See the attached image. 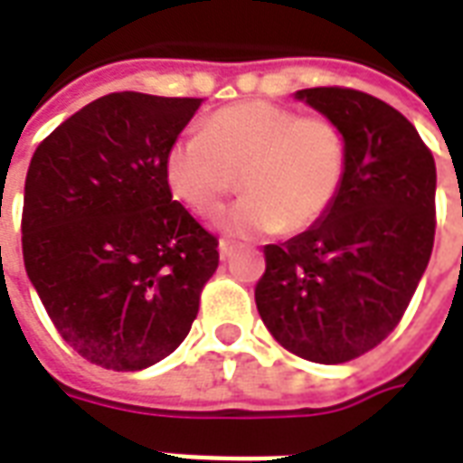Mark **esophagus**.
<instances>
[{
	"label": "esophagus",
	"mask_w": 463,
	"mask_h": 463,
	"mask_svg": "<svg viewBox=\"0 0 463 463\" xmlns=\"http://www.w3.org/2000/svg\"><path fill=\"white\" fill-rule=\"evenodd\" d=\"M218 250H221L222 260H228L232 252H235V245H232L231 241H221V245H218Z\"/></svg>",
	"instance_id": "esophagus-1"
}]
</instances>
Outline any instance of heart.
<instances>
[{"instance_id": "b5f03b06", "label": "heart", "mask_w": 463, "mask_h": 463, "mask_svg": "<svg viewBox=\"0 0 463 463\" xmlns=\"http://www.w3.org/2000/svg\"><path fill=\"white\" fill-rule=\"evenodd\" d=\"M345 171L337 123L270 101L218 109L201 133L181 136L165 153V181L198 218H215L241 183L248 195L228 213L225 231L242 238L312 228L337 201Z\"/></svg>"}]
</instances>
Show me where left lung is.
Here are the masks:
<instances>
[{
	"label": "left lung",
	"instance_id": "1",
	"mask_svg": "<svg viewBox=\"0 0 463 463\" xmlns=\"http://www.w3.org/2000/svg\"><path fill=\"white\" fill-rule=\"evenodd\" d=\"M295 96L340 126L347 171L320 222L265 245L255 305L288 352L342 364L387 340L427 270L437 165L411 121L377 96L347 86Z\"/></svg>",
	"mask_w": 463,
	"mask_h": 463
}]
</instances>
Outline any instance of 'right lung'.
I'll use <instances>...</instances> for the list:
<instances>
[{
	"mask_svg": "<svg viewBox=\"0 0 463 463\" xmlns=\"http://www.w3.org/2000/svg\"><path fill=\"white\" fill-rule=\"evenodd\" d=\"M201 99L116 91L39 143L22 252L56 332L91 364L138 372L178 347L218 270V238L165 181Z\"/></svg>",
	"mask_w": 463,
	"mask_h": 463,
	"instance_id": "1",
	"label": "right lung"
}]
</instances>
